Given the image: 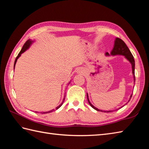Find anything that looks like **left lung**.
<instances>
[{"label":"left lung","mask_w":149,"mask_h":149,"mask_svg":"<svg viewBox=\"0 0 149 149\" xmlns=\"http://www.w3.org/2000/svg\"><path fill=\"white\" fill-rule=\"evenodd\" d=\"M111 55L112 56H116V55H122V56H124L125 58L127 59L128 61L131 63V66H132V74H133V78H134V81L135 82V75H134V68H135V62H134V57L132 56V54H131L130 50L129 49V48L127 47V46L126 45V44L125 43V42L121 39L118 38H116L115 41V44H114V47L113 50L111 52ZM106 56H110L108 52L106 53ZM87 95V99H88V103L90 104V105L93 107L94 109H95L98 111H102V112H105V113H109V112H112L113 111V110H111V111H103V110H100L99 109L97 108L95 106H93L92 104H91V102H90L89 100V98H88V93H86ZM132 95L130 97V99L132 97ZM122 106V107H123ZM119 109H120V107ZM118 110V109H117Z\"/></svg>","instance_id":"1"}]
</instances>
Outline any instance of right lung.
I'll return each instance as SVG.
<instances>
[{
	"instance_id": "add662e5",
	"label": "right lung",
	"mask_w": 149,
	"mask_h": 149,
	"mask_svg": "<svg viewBox=\"0 0 149 149\" xmlns=\"http://www.w3.org/2000/svg\"><path fill=\"white\" fill-rule=\"evenodd\" d=\"M33 41H32L31 40H28L27 42L25 43V44L24 45V46H23V47H22V50H20V52H19V54H18V56H17V58H16V59H15V63H14V69H15V65H16V63H17V59H18V58L19 57H20V56H21V54L23 52H24L25 51H26V50H27V49H28L29 48V47L31 46V44L33 43ZM65 97H64V99H63V102H61V104H60L59 106H58V107H56V109H59L60 107H61V106H62V104H63V102H64V100H65ZM54 111V109H52V110H50V111H47V112H41L42 113V114H45V113H50V112H52V111Z\"/></svg>"
}]
</instances>
